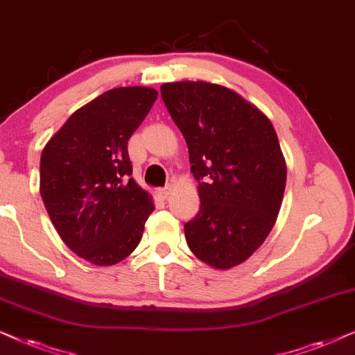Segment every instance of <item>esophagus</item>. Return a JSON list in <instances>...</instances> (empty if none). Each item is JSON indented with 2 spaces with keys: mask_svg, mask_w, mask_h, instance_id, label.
I'll list each match as a JSON object with an SVG mask.
<instances>
[{
  "mask_svg": "<svg viewBox=\"0 0 355 355\" xmlns=\"http://www.w3.org/2000/svg\"><path fill=\"white\" fill-rule=\"evenodd\" d=\"M170 190H172V188L170 187H165V188H159L157 191V196H159V200H167L168 198V195H170Z\"/></svg>",
  "mask_w": 355,
  "mask_h": 355,
  "instance_id": "1",
  "label": "esophagus"
}]
</instances>
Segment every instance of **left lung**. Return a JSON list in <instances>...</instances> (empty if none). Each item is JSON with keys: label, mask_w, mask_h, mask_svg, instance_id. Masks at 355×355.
I'll list each match as a JSON object with an SVG mask.
<instances>
[{"label": "left lung", "mask_w": 355, "mask_h": 355, "mask_svg": "<svg viewBox=\"0 0 355 355\" xmlns=\"http://www.w3.org/2000/svg\"><path fill=\"white\" fill-rule=\"evenodd\" d=\"M160 94L198 180L201 206L185 224L188 247L216 269L237 266L266 240L284 196L287 168L272 123L219 84L167 83Z\"/></svg>", "instance_id": "left-lung-1"}]
</instances>
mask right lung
I'll return each instance as SVG.
<instances>
[{
	"label": "right lung",
	"instance_id": "obj_1",
	"mask_svg": "<svg viewBox=\"0 0 355 355\" xmlns=\"http://www.w3.org/2000/svg\"><path fill=\"white\" fill-rule=\"evenodd\" d=\"M157 98L150 87H115L76 110L40 157V195L73 252L112 266L135 252L154 211L133 178L131 135Z\"/></svg>",
	"mask_w": 355,
	"mask_h": 355
}]
</instances>
